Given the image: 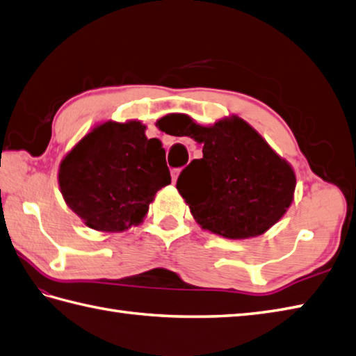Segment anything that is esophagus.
Returning a JSON list of instances; mask_svg holds the SVG:
<instances>
[{"label": "esophagus", "instance_id": "34e87169", "mask_svg": "<svg viewBox=\"0 0 356 356\" xmlns=\"http://www.w3.org/2000/svg\"><path fill=\"white\" fill-rule=\"evenodd\" d=\"M179 172H180V168H174V170H171L172 182H176V180H177V177H179Z\"/></svg>", "mask_w": 356, "mask_h": 356}]
</instances>
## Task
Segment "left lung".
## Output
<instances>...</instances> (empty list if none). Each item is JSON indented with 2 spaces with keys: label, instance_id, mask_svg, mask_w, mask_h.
I'll list each match as a JSON object with an SVG mask.
<instances>
[{
  "label": "left lung",
  "instance_id": "left-lung-1",
  "mask_svg": "<svg viewBox=\"0 0 356 356\" xmlns=\"http://www.w3.org/2000/svg\"><path fill=\"white\" fill-rule=\"evenodd\" d=\"M182 136L203 143V157L185 166L177 190L203 229L228 238L260 236L291 207L295 174L243 119L200 127Z\"/></svg>",
  "mask_w": 356,
  "mask_h": 356
}]
</instances>
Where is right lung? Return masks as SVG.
I'll use <instances>...</instances> for the list:
<instances>
[{
  "instance_id": "obj_1",
  "label": "right lung",
  "mask_w": 356,
  "mask_h": 356,
  "mask_svg": "<svg viewBox=\"0 0 356 356\" xmlns=\"http://www.w3.org/2000/svg\"><path fill=\"white\" fill-rule=\"evenodd\" d=\"M171 184L165 149L140 122H105L74 147L59 168L69 208L92 229L138 225L161 188Z\"/></svg>"
}]
</instances>
